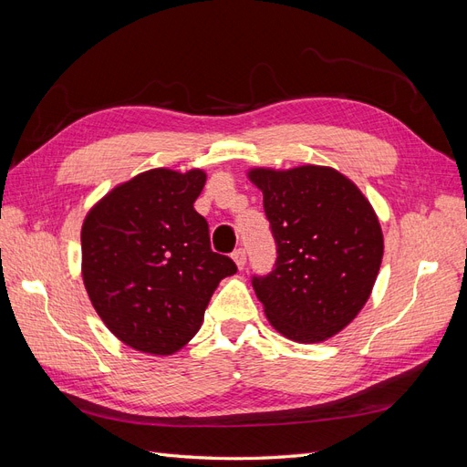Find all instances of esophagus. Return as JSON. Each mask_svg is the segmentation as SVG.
Instances as JSON below:
<instances>
[{
  "label": "esophagus",
  "instance_id": "obj_1",
  "mask_svg": "<svg viewBox=\"0 0 467 467\" xmlns=\"http://www.w3.org/2000/svg\"><path fill=\"white\" fill-rule=\"evenodd\" d=\"M232 259L235 261V265H237L239 268H244L245 263H247V253H245V249H244V247H237V249L232 253Z\"/></svg>",
  "mask_w": 467,
  "mask_h": 467
}]
</instances>
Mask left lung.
Returning a JSON list of instances; mask_svg holds the SVG:
<instances>
[{
    "mask_svg": "<svg viewBox=\"0 0 467 467\" xmlns=\"http://www.w3.org/2000/svg\"><path fill=\"white\" fill-rule=\"evenodd\" d=\"M276 245L273 271L251 285L273 327L319 343L358 316L376 282L384 235L370 202L335 169H253Z\"/></svg>",
    "mask_w": 467,
    "mask_h": 467,
    "instance_id": "obj_1",
    "label": "left lung"
}]
</instances>
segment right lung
<instances>
[{
  "mask_svg": "<svg viewBox=\"0 0 467 467\" xmlns=\"http://www.w3.org/2000/svg\"><path fill=\"white\" fill-rule=\"evenodd\" d=\"M199 169H151L112 189L83 222V282L99 317L124 345L173 355L201 329L204 309L235 263L210 247L194 201Z\"/></svg>",
  "mask_w": 467,
  "mask_h": 467,
  "instance_id": "add662e5",
  "label": "right lung"
}]
</instances>
